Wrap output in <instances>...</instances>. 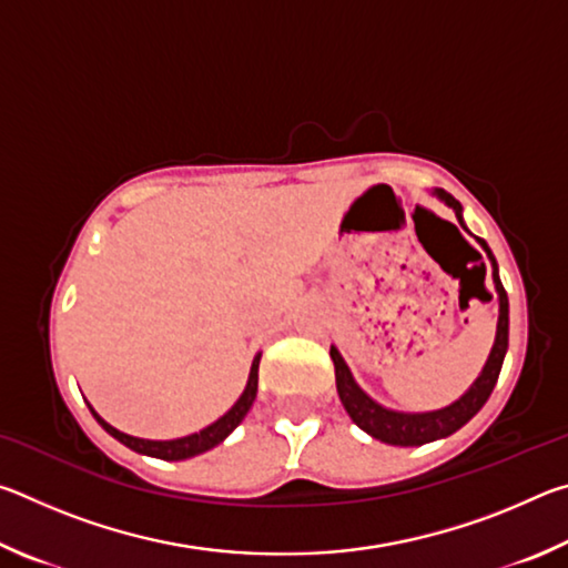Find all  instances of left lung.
<instances>
[{
    "mask_svg": "<svg viewBox=\"0 0 568 568\" xmlns=\"http://www.w3.org/2000/svg\"><path fill=\"white\" fill-rule=\"evenodd\" d=\"M434 195L446 203L450 210H454L460 227H468L464 223V207L456 197H450L444 190H434ZM478 240V245L486 250L488 261H491V277H494V287L498 295V323H496V338L491 345V353H488L486 365L480 368L478 378L470 383V388L460 396L458 400L450 403L446 408L438 410H423V413H406V410H393L381 406L378 400H373L368 393H365L358 383H355L353 373L348 368V363L343 361L341 351L331 345V358L335 365V388H338V396L343 408L348 410L351 420L355 426L363 428L365 434L383 440L388 446H423L430 444V440L446 438L450 434H456L458 428H464L466 423L476 416V413L484 408V403L491 396V390L498 381V373H501V365L508 351V295L501 285V277H498V265L496 257L491 253V247L486 245V240ZM484 267L486 273V265Z\"/></svg>",
    "mask_w": 568,
    "mask_h": 568,
    "instance_id": "left-lung-1",
    "label": "left lung"
}]
</instances>
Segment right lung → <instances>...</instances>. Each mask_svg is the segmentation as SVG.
Segmentation results:
<instances>
[{
  "mask_svg": "<svg viewBox=\"0 0 568 568\" xmlns=\"http://www.w3.org/2000/svg\"><path fill=\"white\" fill-rule=\"evenodd\" d=\"M257 365H261V353L253 358V365H250V376L245 383V390L240 393V398L235 400V406L230 408L225 416H220L215 423H210L203 430H197V434H190V436H182V438H172V440H150V438H134L130 434H122L114 426H110L108 420H104L98 410H92V416L98 418L100 426L108 430L112 438H118L120 444H124L132 450H138L142 456H152V458H162V460H185L192 456H200L205 454V450L215 448L217 444H223V440L233 434V430L243 423V418L247 416L250 406H253V400L257 396Z\"/></svg>",
  "mask_w": 568,
  "mask_h": 568,
  "instance_id": "right-lung-1",
  "label": "right lung"
}]
</instances>
